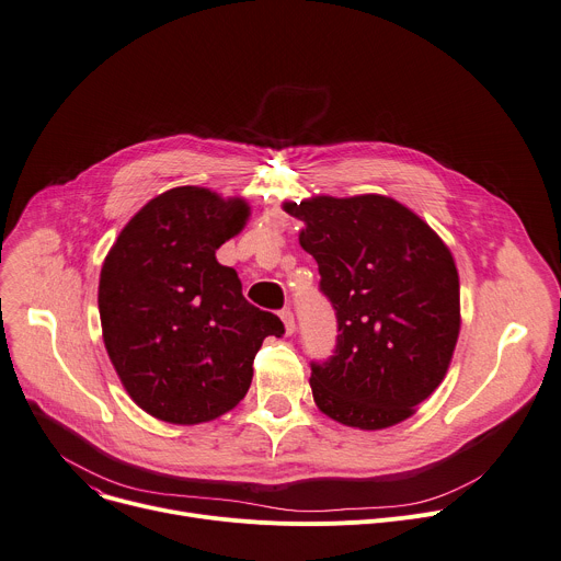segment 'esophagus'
Masks as SVG:
<instances>
[{"label": "esophagus", "mask_w": 561, "mask_h": 561, "mask_svg": "<svg viewBox=\"0 0 561 561\" xmlns=\"http://www.w3.org/2000/svg\"><path fill=\"white\" fill-rule=\"evenodd\" d=\"M279 318L284 320L286 333H288V335H290V333H295V316H293V311H290V309H284V311L279 313Z\"/></svg>", "instance_id": "1"}]
</instances>
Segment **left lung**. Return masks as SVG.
<instances>
[{
	"mask_svg": "<svg viewBox=\"0 0 561 561\" xmlns=\"http://www.w3.org/2000/svg\"><path fill=\"white\" fill-rule=\"evenodd\" d=\"M320 271L337 337L311 360V389L333 421L382 430L414 414L456 346L458 273L438 234L398 201L367 194L286 203Z\"/></svg>",
	"mask_w": 561,
	"mask_h": 561,
	"instance_id": "left-lung-1",
	"label": "left lung"
}]
</instances>
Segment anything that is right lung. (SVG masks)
<instances>
[{
    "instance_id": "1",
    "label": "right lung",
    "mask_w": 561,
    "mask_h": 561,
    "mask_svg": "<svg viewBox=\"0 0 561 561\" xmlns=\"http://www.w3.org/2000/svg\"><path fill=\"white\" fill-rule=\"evenodd\" d=\"M245 219L241 198L174 187L125 226L103 264L98 309L107 353L134 402L165 423L196 425L232 410L264 337L284 333L215 257Z\"/></svg>"
}]
</instances>
